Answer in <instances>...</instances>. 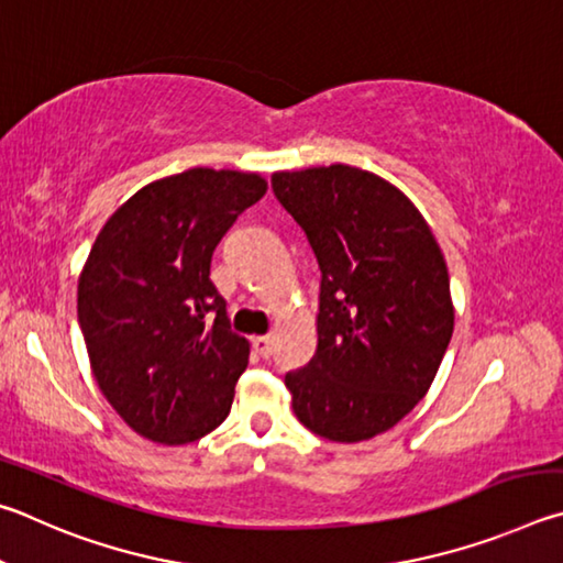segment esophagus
<instances>
[{"instance_id":"34e87169","label":"esophagus","mask_w":563,"mask_h":563,"mask_svg":"<svg viewBox=\"0 0 563 563\" xmlns=\"http://www.w3.org/2000/svg\"><path fill=\"white\" fill-rule=\"evenodd\" d=\"M252 349L260 358H269L272 356V339L269 336H254Z\"/></svg>"}]
</instances>
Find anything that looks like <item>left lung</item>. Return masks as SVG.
Instances as JSON below:
<instances>
[{"label":"left lung","mask_w":563,"mask_h":563,"mask_svg":"<svg viewBox=\"0 0 563 563\" xmlns=\"http://www.w3.org/2000/svg\"><path fill=\"white\" fill-rule=\"evenodd\" d=\"M321 269L317 353L287 373L299 422L333 442L380 435L426 398L455 329L445 256L396 185L351 165L272 175Z\"/></svg>","instance_id":"left-lung-1"}]
</instances>
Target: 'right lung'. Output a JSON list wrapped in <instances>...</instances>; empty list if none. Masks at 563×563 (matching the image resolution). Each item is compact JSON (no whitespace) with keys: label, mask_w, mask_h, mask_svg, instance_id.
<instances>
[{"label":"right lung","mask_w":563,"mask_h":563,"mask_svg":"<svg viewBox=\"0 0 563 563\" xmlns=\"http://www.w3.org/2000/svg\"><path fill=\"white\" fill-rule=\"evenodd\" d=\"M260 173L192 167L108 217L78 276V323L98 388L128 428L185 445L230 416L250 341L210 282L214 246L262 200Z\"/></svg>","instance_id":"add662e5"}]
</instances>
